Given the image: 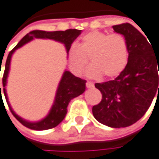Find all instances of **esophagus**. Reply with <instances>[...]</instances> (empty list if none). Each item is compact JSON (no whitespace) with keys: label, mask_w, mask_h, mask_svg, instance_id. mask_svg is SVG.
Returning <instances> with one entry per match:
<instances>
[{"label":"esophagus","mask_w":159,"mask_h":159,"mask_svg":"<svg viewBox=\"0 0 159 159\" xmlns=\"http://www.w3.org/2000/svg\"><path fill=\"white\" fill-rule=\"evenodd\" d=\"M86 86H87V88H88V89H91V88H93V87H94V84H93V83H91V82H87V83H86Z\"/></svg>","instance_id":"obj_1"}]
</instances>
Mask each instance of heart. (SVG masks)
I'll return each mask as SVG.
<instances>
[{"instance_id": "obj_1", "label": "heart", "mask_w": 159, "mask_h": 159, "mask_svg": "<svg viewBox=\"0 0 159 159\" xmlns=\"http://www.w3.org/2000/svg\"><path fill=\"white\" fill-rule=\"evenodd\" d=\"M128 55V45L122 35L94 31L85 35L78 45L70 47L68 63L73 74L81 75L90 58L92 65L87 70L89 78H114L126 67Z\"/></svg>"}]
</instances>
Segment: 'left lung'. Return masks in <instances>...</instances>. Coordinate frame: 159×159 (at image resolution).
<instances>
[{"instance_id":"left-lung-1","label":"left lung","mask_w":159,"mask_h":159,"mask_svg":"<svg viewBox=\"0 0 159 159\" xmlns=\"http://www.w3.org/2000/svg\"><path fill=\"white\" fill-rule=\"evenodd\" d=\"M112 27L126 39L128 62L114 80L95 84L102 93V101L93 106L92 113L99 122L120 128L138 121L150 107L156 94L158 97L159 49L156 52L148 38L130 23Z\"/></svg>"}]
</instances>
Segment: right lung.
<instances>
[{
  "label": "right lung",
  "instance_id": "right-lung-1",
  "mask_svg": "<svg viewBox=\"0 0 159 159\" xmlns=\"http://www.w3.org/2000/svg\"><path fill=\"white\" fill-rule=\"evenodd\" d=\"M81 34V30H77V29H68L66 31H54V32H46V31H40V30H34L31 31L29 34L25 37L22 38V39L17 44V46L11 51L7 56V59L5 62V67H4V72L2 76V87H3V93L7 102V105L14 115V117L22 124V125L33 129V130H47L53 128L55 126H57L58 124L64 120L66 114H67V107L68 105L70 102L71 99L81 95L85 90H86V80L81 79L79 77L74 76L71 72L66 70L64 71L62 78L59 82L57 90H56L55 98L53 105L49 112V114L41 120L37 121V122H30L20 116H18L12 109V107H10L8 103V99H7V94H6V80H7V76L10 69V61L11 57H12V54L14 52L23 46L25 43L33 40L34 39H53L55 41L61 42L65 45L67 52L71 46L72 42L76 39V38ZM2 66V65H1ZM1 70V67H0ZM1 73V72H0ZM0 93H1V85H0ZM1 98H2V93H1ZM2 101V99H1Z\"/></svg>",
  "mask_w": 159,
  "mask_h": 159
}]
</instances>
